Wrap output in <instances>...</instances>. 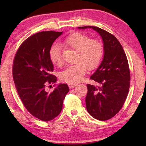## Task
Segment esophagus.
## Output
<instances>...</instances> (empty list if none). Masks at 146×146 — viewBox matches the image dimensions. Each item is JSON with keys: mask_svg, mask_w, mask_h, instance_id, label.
Masks as SVG:
<instances>
[{"mask_svg": "<svg viewBox=\"0 0 146 146\" xmlns=\"http://www.w3.org/2000/svg\"><path fill=\"white\" fill-rule=\"evenodd\" d=\"M76 85H77V84H74V83H68V86H69L70 89H72V88H74Z\"/></svg>", "mask_w": 146, "mask_h": 146, "instance_id": "1", "label": "esophagus"}]
</instances>
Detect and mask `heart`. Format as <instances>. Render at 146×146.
Here are the masks:
<instances>
[{"label":"heart","instance_id":"b5f03b06","mask_svg":"<svg viewBox=\"0 0 146 146\" xmlns=\"http://www.w3.org/2000/svg\"><path fill=\"white\" fill-rule=\"evenodd\" d=\"M64 44L70 49L77 52L75 59L76 63L66 68L60 74L62 80L69 83L80 82L86 72L96 69L100 64L104 54V48L98 40L91 39L87 35L74 33L66 38ZM52 62L60 65L63 62L61 48L58 44L53 45L49 52Z\"/></svg>","mask_w":146,"mask_h":146}]
</instances>
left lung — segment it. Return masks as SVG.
<instances>
[{"label": "left lung", "mask_w": 146, "mask_h": 146, "mask_svg": "<svg viewBox=\"0 0 146 146\" xmlns=\"http://www.w3.org/2000/svg\"><path fill=\"white\" fill-rule=\"evenodd\" d=\"M92 29L104 44V58L90 78L99 86L88 84L86 106L91 116L100 121L111 119L119 111L126 100L130 88L129 63L122 46L111 33L94 26L79 27Z\"/></svg>", "instance_id": "left-lung-1"}]
</instances>
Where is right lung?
Listing matches in <instances>:
<instances>
[{"label":"right lung","instance_id":"right-lung-1","mask_svg":"<svg viewBox=\"0 0 146 146\" xmlns=\"http://www.w3.org/2000/svg\"><path fill=\"white\" fill-rule=\"evenodd\" d=\"M63 32L44 31L33 35L17 50L13 67V77L17 93L29 112L42 121H49L60 113L63 100L69 92L60 83L48 92L46 86L56 82L50 72L54 65L49 52L52 44Z\"/></svg>","mask_w":146,"mask_h":146}]
</instances>
